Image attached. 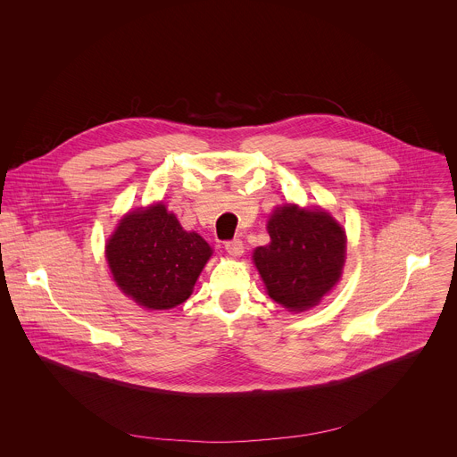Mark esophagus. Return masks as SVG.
Listing matches in <instances>:
<instances>
[{
  "instance_id": "obj_1",
  "label": "esophagus",
  "mask_w": 457,
  "mask_h": 457,
  "mask_svg": "<svg viewBox=\"0 0 457 457\" xmlns=\"http://www.w3.org/2000/svg\"><path fill=\"white\" fill-rule=\"evenodd\" d=\"M224 249H226L229 254H233V256H240V254L244 253V244H242V240L233 238V240H228V242L224 244Z\"/></svg>"
}]
</instances>
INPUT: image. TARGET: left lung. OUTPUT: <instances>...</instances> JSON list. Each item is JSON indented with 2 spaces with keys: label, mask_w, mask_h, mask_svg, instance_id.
Returning <instances> with one entry per match:
<instances>
[{
  "label": "left lung",
  "mask_w": 457,
  "mask_h": 457,
  "mask_svg": "<svg viewBox=\"0 0 457 457\" xmlns=\"http://www.w3.org/2000/svg\"><path fill=\"white\" fill-rule=\"evenodd\" d=\"M268 231L271 242L256 247L253 260L270 296L291 311L316 305L340 280L344 229L329 213L287 204L271 215Z\"/></svg>",
  "instance_id": "obj_1"
}]
</instances>
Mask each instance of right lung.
<instances>
[{
	"label": "right lung",
	"instance_id": "obj_1",
	"mask_svg": "<svg viewBox=\"0 0 457 457\" xmlns=\"http://www.w3.org/2000/svg\"><path fill=\"white\" fill-rule=\"evenodd\" d=\"M210 256L208 242L184 231L164 204L124 217L106 245L117 286L148 309L186 302Z\"/></svg>",
	"mask_w": 457,
	"mask_h": 457
}]
</instances>
